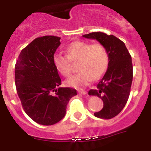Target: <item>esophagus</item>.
<instances>
[{
  "instance_id": "esophagus-1",
  "label": "esophagus",
  "mask_w": 151,
  "mask_h": 151,
  "mask_svg": "<svg viewBox=\"0 0 151 151\" xmlns=\"http://www.w3.org/2000/svg\"><path fill=\"white\" fill-rule=\"evenodd\" d=\"M78 94H87V91H78Z\"/></svg>"
}]
</instances>
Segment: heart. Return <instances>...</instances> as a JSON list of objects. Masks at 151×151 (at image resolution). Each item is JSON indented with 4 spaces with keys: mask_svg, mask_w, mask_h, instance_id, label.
Wrapping results in <instances>:
<instances>
[{
    "mask_svg": "<svg viewBox=\"0 0 151 151\" xmlns=\"http://www.w3.org/2000/svg\"><path fill=\"white\" fill-rule=\"evenodd\" d=\"M67 55L57 54L54 57L56 69L63 76L69 77L72 74V61L79 62L77 75L66 81L70 87L82 88L88 85L94 79L104 76L109 65V54L104 46L100 43L87 41H75L67 46Z\"/></svg>",
    "mask_w": 151,
    "mask_h": 151,
    "instance_id": "heart-1",
    "label": "heart"
}]
</instances>
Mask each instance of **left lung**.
Here are the masks:
<instances>
[{
	"label": "left lung",
	"instance_id": "8db88e82",
	"mask_svg": "<svg viewBox=\"0 0 151 151\" xmlns=\"http://www.w3.org/2000/svg\"><path fill=\"white\" fill-rule=\"evenodd\" d=\"M82 37L95 39L103 45L109 54V65L106 73L97 85V89L88 91L89 95L97 96L104 102L102 110L94 113L97 118L110 119L125 107L133 78L132 57L124 42L116 36L97 32Z\"/></svg>",
	"mask_w": 151,
	"mask_h": 151
}]
</instances>
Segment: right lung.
Segmentation results:
<instances>
[{
	"mask_svg": "<svg viewBox=\"0 0 151 151\" xmlns=\"http://www.w3.org/2000/svg\"><path fill=\"white\" fill-rule=\"evenodd\" d=\"M60 38L46 35L33 40L22 49L15 65V84L24 111L32 120L51 125L65 116L76 89L61 88L54 63Z\"/></svg>",
	"mask_w": 151,
	"mask_h": 151,
	"instance_id": "right-lung-1",
	"label": "right lung"
}]
</instances>
